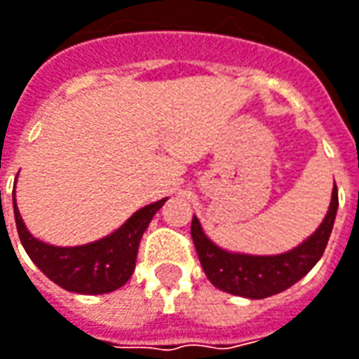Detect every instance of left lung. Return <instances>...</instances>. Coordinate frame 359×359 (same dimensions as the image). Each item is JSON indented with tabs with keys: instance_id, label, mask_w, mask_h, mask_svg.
Listing matches in <instances>:
<instances>
[{
	"instance_id": "8db88e82",
	"label": "left lung",
	"mask_w": 359,
	"mask_h": 359,
	"mask_svg": "<svg viewBox=\"0 0 359 359\" xmlns=\"http://www.w3.org/2000/svg\"><path fill=\"white\" fill-rule=\"evenodd\" d=\"M336 212L338 189L334 187L332 200L323 224L297 248L279 255H250L224 250L204 233L196 216L192 218L190 233L196 245L202 269L214 287L245 299H267L301 281L318 263L332 233Z\"/></svg>"
}]
</instances>
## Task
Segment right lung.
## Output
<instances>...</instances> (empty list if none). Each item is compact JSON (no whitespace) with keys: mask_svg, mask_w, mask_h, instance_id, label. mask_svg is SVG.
<instances>
[{"mask_svg":"<svg viewBox=\"0 0 359 359\" xmlns=\"http://www.w3.org/2000/svg\"><path fill=\"white\" fill-rule=\"evenodd\" d=\"M167 198L157 200L139 208L126 224L106 238L84 245L60 248L35 238L27 230L25 222L17 208L13 194L17 233L27 255L41 271L58 287L78 294H104L123 287L135 269L139 241L147 230L149 222L157 214ZM1 204V192H0Z\"/></svg>","mask_w":359,"mask_h":359,"instance_id":"1","label":"right lung"}]
</instances>
